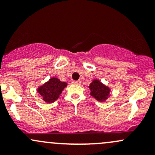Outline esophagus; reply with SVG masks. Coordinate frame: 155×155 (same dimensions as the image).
<instances>
[{"label": "esophagus", "mask_w": 155, "mask_h": 155, "mask_svg": "<svg viewBox=\"0 0 155 155\" xmlns=\"http://www.w3.org/2000/svg\"><path fill=\"white\" fill-rule=\"evenodd\" d=\"M74 84H77V85H79V84H81V81H80V80H78V81H74Z\"/></svg>", "instance_id": "obj_1"}]
</instances>
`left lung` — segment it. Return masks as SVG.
I'll use <instances>...</instances> for the list:
<instances>
[{"mask_svg":"<svg viewBox=\"0 0 155 155\" xmlns=\"http://www.w3.org/2000/svg\"><path fill=\"white\" fill-rule=\"evenodd\" d=\"M89 88L90 90V95L100 102H104L110 97L111 89L98 79H94L90 83Z\"/></svg>","mask_w":155,"mask_h":155,"instance_id":"obj_1","label":"left lung"}]
</instances>
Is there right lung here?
I'll list each match as a JSON object with an SVG mask.
<instances>
[{"instance_id": "1", "label": "right lung", "mask_w": 155, "mask_h": 155, "mask_svg": "<svg viewBox=\"0 0 155 155\" xmlns=\"http://www.w3.org/2000/svg\"><path fill=\"white\" fill-rule=\"evenodd\" d=\"M67 85L66 82L61 81L58 78L52 77L43 85L38 87L37 92L43 97L44 101L51 104L59 98L60 95Z\"/></svg>"}]
</instances>
